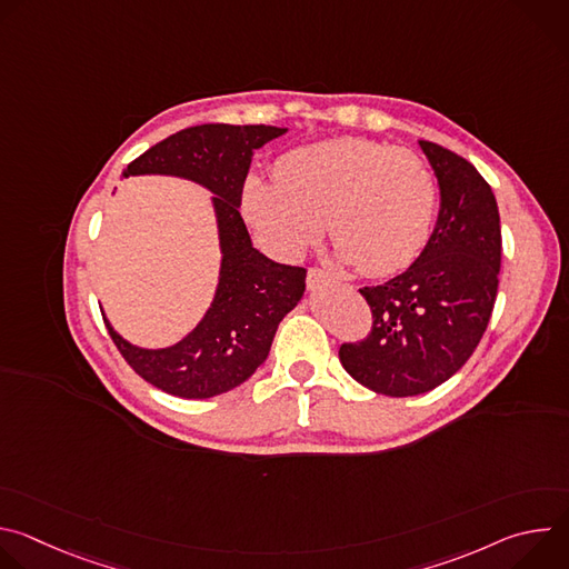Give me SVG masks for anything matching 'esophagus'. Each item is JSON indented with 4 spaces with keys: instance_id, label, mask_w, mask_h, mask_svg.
Returning a JSON list of instances; mask_svg holds the SVG:
<instances>
[{
    "instance_id": "34e87169",
    "label": "esophagus",
    "mask_w": 569,
    "mask_h": 569,
    "mask_svg": "<svg viewBox=\"0 0 569 569\" xmlns=\"http://www.w3.org/2000/svg\"><path fill=\"white\" fill-rule=\"evenodd\" d=\"M338 279L329 272V270H321V268H310L308 270V286L317 288L319 283H336Z\"/></svg>"
}]
</instances>
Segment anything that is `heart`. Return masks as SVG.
<instances>
[{
    "mask_svg": "<svg viewBox=\"0 0 569 569\" xmlns=\"http://www.w3.org/2000/svg\"><path fill=\"white\" fill-rule=\"evenodd\" d=\"M240 209L274 252L301 254L323 229L367 277L410 268L428 248L437 187L410 150L367 137H336L281 154L274 180L250 176Z\"/></svg>",
    "mask_w": 569,
    "mask_h": 569,
    "instance_id": "1",
    "label": "heart"
}]
</instances>
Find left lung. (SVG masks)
I'll return each instance as SVG.
<instances>
[{
  "instance_id": "obj_1",
  "label": "left lung",
  "mask_w": 569,
  "mask_h": 569,
  "mask_svg": "<svg viewBox=\"0 0 569 569\" xmlns=\"http://www.w3.org/2000/svg\"><path fill=\"white\" fill-rule=\"evenodd\" d=\"M435 169L441 209L423 254L402 274L365 286L371 333L340 347L342 367L385 396L426 393L477 349L498 297L502 231L496 196L468 159L419 141Z\"/></svg>"
}]
</instances>
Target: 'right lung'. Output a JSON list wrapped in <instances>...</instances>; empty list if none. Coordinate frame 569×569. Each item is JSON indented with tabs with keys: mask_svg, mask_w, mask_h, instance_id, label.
<instances>
[{
	"mask_svg": "<svg viewBox=\"0 0 569 569\" xmlns=\"http://www.w3.org/2000/svg\"><path fill=\"white\" fill-rule=\"evenodd\" d=\"M283 132L288 130L274 126H193L154 143L123 171V178H187L216 196L222 263L216 297L198 327L169 349H139L106 319L126 362L161 391L211 398L246 382L266 362L279 321L306 290V268L274 263L252 248L238 211L252 152Z\"/></svg>",
	"mask_w": 569,
	"mask_h": 569,
	"instance_id": "add662e5",
	"label": "right lung"
}]
</instances>
